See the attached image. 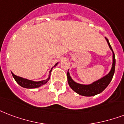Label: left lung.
Masks as SVG:
<instances>
[{
	"label": "left lung",
	"mask_w": 124,
	"mask_h": 124,
	"mask_svg": "<svg viewBox=\"0 0 124 124\" xmlns=\"http://www.w3.org/2000/svg\"><path fill=\"white\" fill-rule=\"evenodd\" d=\"M107 43L110 49L112 50V57H113V62H112V66L111 70L109 72L108 75H107L106 76L101 78L100 80L94 82L91 85H81V84H78V83H75L73 81L71 78L70 73L68 71L67 73V77H68V82L70 85V86L71 88L73 90H74L75 92L79 93V95L84 96H93L95 95H97L98 93H100L101 92L103 91L105 89L107 86L109 85L110 81L112 80L114 73H115V64H116V60H115V53L113 52L112 47L110 46V43L108 41V39L105 38Z\"/></svg>",
	"instance_id": "left-lung-1"
}]
</instances>
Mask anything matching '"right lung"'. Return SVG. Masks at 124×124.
Masks as SVG:
<instances>
[{
  "label": "right lung",
  "instance_id": "right-lung-1",
  "mask_svg": "<svg viewBox=\"0 0 124 124\" xmlns=\"http://www.w3.org/2000/svg\"><path fill=\"white\" fill-rule=\"evenodd\" d=\"M57 64H55V66ZM52 71H50V72ZM12 76L14 77V79L16 80V81L17 83L20 85L21 86H22L23 88H38L40 87L42 85H45L47 83V81L49 80V77H50V75H49V77L47 79H46L45 81H38V82H36V81H31V80H28L26 79H24L23 77H18L16 75H14L13 73L12 72Z\"/></svg>",
  "mask_w": 124,
  "mask_h": 124
}]
</instances>
